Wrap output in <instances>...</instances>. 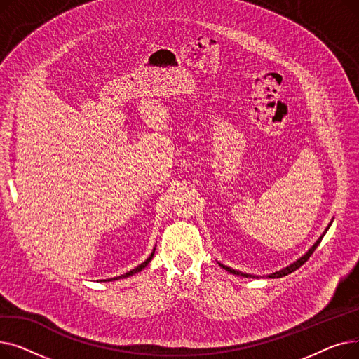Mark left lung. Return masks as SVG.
Listing matches in <instances>:
<instances>
[{
	"label": "left lung",
	"mask_w": 359,
	"mask_h": 359,
	"mask_svg": "<svg viewBox=\"0 0 359 359\" xmlns=\"http://www.w3.org/2000/svg\"><path fill=\"white\" fill-rule=\"evenodd\" d=\"M332 225V221H330V224L327 225V229L325 230V233L320 236V238L313 244V248L304 255V256H301L298 260H295L294 263H291L290 266H287V268H284V269H280V271H278V272H275V273H271V275H268V278H282V276H285V275H288V273H291V272H294V271H297L299 266H303L304 263L310 259V256L314 253V250L317 249V246L320 244V241H322V238L325 237V234L327 233V230H329V227ZM219 266L222 268V269H225L227 272H230V273H233V275H238V276H244V278H257V276H253V275H250V273H243V272H240V271H236V269H231V268H229V266H225V265H221L219 263Z\"/></svg>",
	"instance_id": "1"
}]
</instances>
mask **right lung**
Listing matches in <instances>:
<instances>
[{"label":"right lung","instance_id":"1","mask_svg":"<svg viewBox=\"0 0 359 359\" xmlns=\"http://www.w3.org/2000/svg\"><path fill=\"white\" fill-rule=\"evenodd\" d=\"M154 250H156V249H154ZM154 250H153V253L149 255V257H148L145 262H142L141 265H138L135 269H132V271L126 272L125 275H121V276H116V278H110V279H107V280H118V279H121V278H128V276H130V275H135V273H138L140 271H142V269H144V268L148 265V263L151 262V259H153V256H154Z\"/></svg>","mask_w":359,"mask_h":359}]
</instances>
